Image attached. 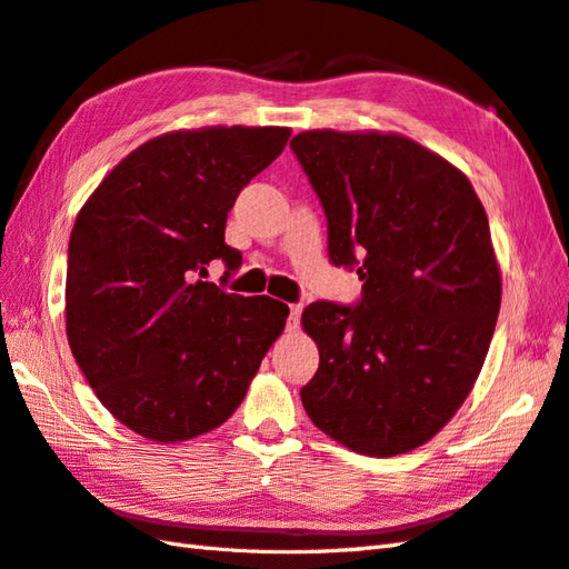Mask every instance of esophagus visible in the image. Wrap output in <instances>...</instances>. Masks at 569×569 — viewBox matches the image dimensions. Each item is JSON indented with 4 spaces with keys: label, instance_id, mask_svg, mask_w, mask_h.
Masks as SVG:
<instances>
[{
    "label": "esophagus",
    "instance_id": "obj_1",
    "mask_svg": "<svg viewBox=\"0 0 569 569\" xmlns=\"http://www.w3.org/2000/svg\"><path fill=\"white\" fill-rule=\"evenodd\" d=\"M300 315H302V305H300V302L290 305V315H288V325H286V329H288V331H296V329H298V325H300Z\"/></svg>",
    "mask_w": 569,
    "mask_h": 569
}]
</instances>
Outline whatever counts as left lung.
Instances as JSON below:
<instances>
[{"label":"left lung","instance_id":"8db88e82","mask_svg":"<svg viewBox=\"0 0 569 569\" xmlns=\"http://www.w3.org/2000/svg\"><path fill=\"white\" fill-rule=\"evenodd\" d=\"M327 216L356 305L317 300L302 327L319 368L312 423L368 457L428 442L476 382L500 312V267L469 178L401 134L315 129L290 141Z\"/></svg>","mask_w":569,"mask_h":569}]
</instances>
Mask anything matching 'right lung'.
<instances>
[{
	"label": "right lung",
	"mask_w": 569,
	"mask_h": 569,
	"mask_svg": "<svg viewBox=\"0 0 569 569\" xmlns=\"http://www.w3.org/2000/svg\"><path fill=\"white\" fill-rule=\"evenodd\" d=\"M288 127L180 129L141 143L83 203L67 259V339L96 397L129 430L182 442L242 403L288 305L201 281L242 187Z\"/></svg>",
	"instance_id": "add662e5"
}]
</instances>
